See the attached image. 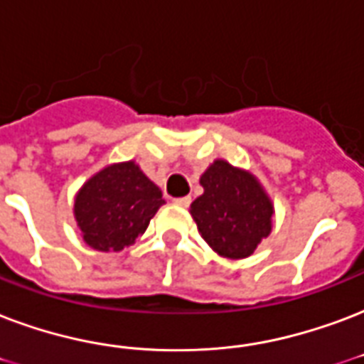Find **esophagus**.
<instances>
[{
  "mask_svg": "<svg viewBox=\"0 0 364 364\" xmlns=\"http://www.w3.org/2000/svg\"><path fill=\"white\" fill-rule=\"evenodd\" d=\"M173 204H177V206L187 208L188 204H191V196H181V198H173Z\"/></svg>",
  "mask_w": 364,
  "mask_h": 364,
  "instance_id": "obj_1",
  "label": "esophagus"
}]
</instances>
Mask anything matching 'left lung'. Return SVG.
<instances>
[{
	"instance_id": "8db88e82",
	"label": "left lung",
	"mask_w": 364,
	"mask_h": 364,
	"mask_svg": "<svg viewBox=\"0 0 364 364\" xmlns=\"http://www.w3.org/2000/svg\"><path fill=\"white\" fill-rule=\"evenodd\" d=\"M204 193L191 204L200 237L219 256L244 259L254 254L273 229L274 206L252 171L223 158L213 160L200 176Z\"/></svg>"
}]
</instances>
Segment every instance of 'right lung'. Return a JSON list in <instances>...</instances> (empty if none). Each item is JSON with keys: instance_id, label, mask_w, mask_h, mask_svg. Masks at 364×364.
I'll return each mask as SVG.
<instances>
[{"instance_id": "obj_1", "label": "right lung", "mask_w": 364, "mask_h": 364, "mask_svg": "<svg viewBox=\"0 0 364 364\" xmlns=\"http://www.w3.org/2000/svg\"><path fill=\"white\" fill-rule=\"evenodd\" d=\"M164 202L160 187L135 160L108 164L76 193L74 219L87 246L120 252L146 231Z\"/></svg>"}]
</instances>
